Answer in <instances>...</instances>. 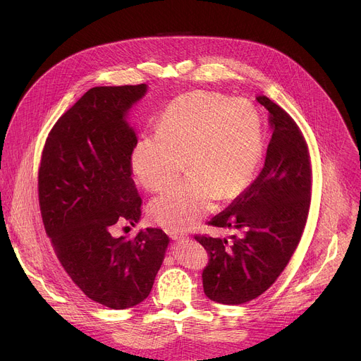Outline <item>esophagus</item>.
Listing matches in <instances>:
<instances>
[{
    "instance_id": "esophagus-1",
    "label": "esophagus",
    "mask_w": 361,
    "mask_h": 361,
    "mask_svg": "<svg viewBox=\"0 0 361 361\" xmlns=\"http://www.w3.org/2000/svg\"><path fill=\"white\" fill-rule=\"evenodd\" d=\"M169 235L174 240V241H181L187 238V234L184 233H178V231H169Z\"/></svg>"
}]
</instances>
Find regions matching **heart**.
Here are the masks:
<instances>
[{
    "label": "heart",
    "instance_id": "1",
    "mask_svg": "<svg viewBox=\"0 0 361 361\" xmlns=\"http://www.w3.org/2000/svg\"><path fill=\"white\" fill-rule=\"evenodd\" d=\"M263 154L259 113L244 99L217 92L176 98L159 120V131L141 137L131 170L149 191H161L183 171L190 176L149 205L152 220L171 230L197 226L217 198L231 200L252 181Z\"/></svg>",
    "mask_w": 361,
    "mask_h": 361
}]
</instances>
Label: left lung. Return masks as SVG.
I'll list each match as a JSON object with an SVG mask.
<instances>
[{
    "mask_svg": "<svg viewBox=\"0 0 361 361\" xmlns=\"http://www.w3.org/2000/svg\"><path fill=\"white\" fill-rule=\"evenodd\" d=\"M271 140L262 173L209 224L235 231L228 237L195 235L207 250L204 293L221 304H243L263 294L288 264L310 207L312 167L294 120L266 95Z\"/></svg>",
    "mask_w": 361,
    "mask_h": 361,
    "instance_id": "8db88e82",
    "label": "left lung"
}]
</instances>
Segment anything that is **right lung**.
<instances>
[{
	"label": "right lung",
	"instance_id": "obj_1",
	"mask_svg": "<svg viewBox=\"0 0 361 361\" xmlns=\"http://www.w3.org/2000/svg\"><path fill=\"white\" fill-rule=\"evenodd\" d=\"M147 90H88L49 131L38 171L42 223L61 266L88 298L113 310L148 297L170 243L151 227L133 240L111 234L117 223L141 219L128 114Z\"/></svg>",
	"mask_w": 361,
	"mask_h": 361
}]
</instances>
